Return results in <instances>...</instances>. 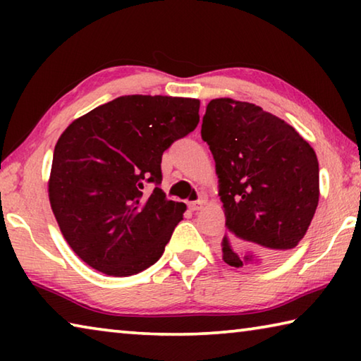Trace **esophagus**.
<instances>
[{
  "label": "esophagus",
  "mask_w": 361,
  "mask_h": 361,
  "mask_svg": "<svg viewBox=\"0 0 361 361\" xmlns=\"http://www.w3.org/2000/svg\"><path fill=\"white\" fill-rule=\"evenodd\" d=\"M204 205H205V199L195 200V202H191V204H189V210H192V212H199V210H202V209H204Z\"/></svg>",
  "instance_id": "1"
}]
</instances>
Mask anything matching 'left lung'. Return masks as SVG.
Instances as JSON below:
<instances>
[{
    "label": "left lung",
    "mask_w": 361,
    "mask_h": 361,
    "mask_svg": "<svg viewBox=\"0 0 361 361\" xmlns=\"http://www.w3.org/2000/svg\"><path fill=\"white\" fill-rule=\"evenodd\" d=\"M216 164L224 262H277L307 232L320 197L319 161L288 122L255 103L213 99L200 129Z\"/></svg>",
    "instance_id": "8db88e82"
}]
</instances>
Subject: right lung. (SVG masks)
I'll list each match as a JSON object with an SVG mask.
<instances>
[{
  "label": "right lung",
  "mask_w": 361,
  "mask_h": 361,
  "mask_svg": "<svg viewBox=\"0 0 361 361\" xmlns=\"http://www.w3.org/2000/svg\"><path fill=\"white\" fill-rule=\"evenodd\" d=\"M197 99L124 95L66 127L54 149L49 202L79 258L129 277L161 258L186 205L167 200L162 152L199 124ZM155 188L149 192L147 183Z\"/></svg>",
  "instance_id": "right-lung-1"
}]
</instances>
